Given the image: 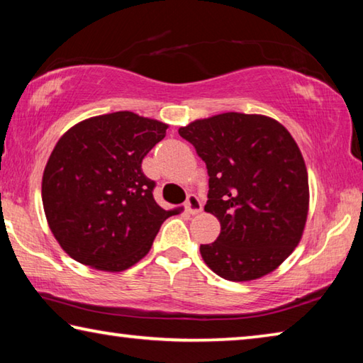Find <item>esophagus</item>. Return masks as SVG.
Wrapping results in <instances>:
<instances>
[{
  "instance_id": "obj_1",
  "label": "esophagus",
  "mask_w": 363,
  "mask_h": 363,
  "mask_svg": "<svg viewBox=\"0 0 363 363\" xmlns=\"http://www.w3.org/2000/svg\"><path fill=\"white\" fill-rule=\"evenodd\" d=\"M184 208H186V211H187L189 214L200 213V211H201V203H200L199 196L194 195V194H190V195L187 196L186 203H184Z\"/></svg>"
}]
</instances>
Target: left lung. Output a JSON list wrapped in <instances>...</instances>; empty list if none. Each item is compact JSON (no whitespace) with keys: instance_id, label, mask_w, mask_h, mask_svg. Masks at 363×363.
Listing matches in <instances>:
<instances>
[{"instance_id":"1","label":"left lung","mask_w":363,"mask_h":363,"mask_svg":"<svg viewBox=\"0 0 363 363\" xmlns=\"http://www.w3.org/2000/svg\"><path fill=\"white\" fill-rule=\"evenodd\" d=\"M208 169L205 211L220 223L216 242L200 245L214 274L232 281L259 279L293 253L309 208L299 147L279 121L220 113L179 128Z\"/></svg>"}]
</instances>
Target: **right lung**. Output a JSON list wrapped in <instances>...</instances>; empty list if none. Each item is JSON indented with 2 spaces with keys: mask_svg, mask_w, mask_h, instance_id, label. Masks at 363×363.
Returning <instances> with one entry per match:
<instances>
[{
  "mask_svg": "<svg viewBox=\"0 0 363 363\" xmlns=\"http://www.w3.org/2000/svg\"><path fill=\"white\" fill-rule=\"evenodd\" d=\"M167 130L157 120L113 112L78 123L59 139L41 195L51 232L73 259L120 272L149 253L160 227L177 213L157 203L155 181L140 168Z\"/></svg>",
  "mask_w": 363,
  "mask_h": 363,
  "instance_id": "add662e5",
  "label": "right lung"
}]
</instances>
